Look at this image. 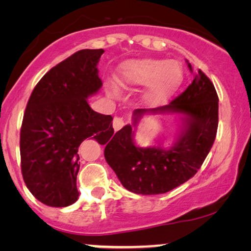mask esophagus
Instances as JSON below:
<instances>
[{
	"label": "esophagus",
	"instance_id": "34e87169",
	"mask_svg": "<svg viewBox=\"0 0 251 251\" xmlns=\"http://www.w3.org/2000/svg\"><path fill=\"white\" fill-rule=\"evenodd\" d=\"M125 125H126V122H125V119H123V118H120V116H115V118L113 119V128H114L115 131H118V130L121 129Z\"/></svg>",
	"mask_w": 251,
	"mask_h": 251
}]
</instances>
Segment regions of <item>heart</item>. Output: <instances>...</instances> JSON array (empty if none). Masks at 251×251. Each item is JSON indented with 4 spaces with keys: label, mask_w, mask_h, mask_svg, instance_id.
Segmentation results:
<instances>
[{
    "label": "heart",
    "mask_w": 251,
    "mask_h": 251,
    "mask_svg": "<svg viewBox=\"0 0 251 251\" xmlns=\"http://www.w3.org/2000/svg\"><path fill=\"white\" fill-rule=\"evenodd\" d=\"M181 81L183 70L178 61L145 58L123 64L116 84L126 90L145 85L140 100L146 106H157L174 95Z\"/></svg>",
    "instance_id": "heart-1"
}]
</instances>
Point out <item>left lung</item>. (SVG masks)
I'll use <instances>...</instances> for the list:
<instances>
[{"label":"left lung","instance_id":"left-lung-1","mask_svg":"<svg viewBox=\"0 0 251 251\" xmlns=\"http://www.w3.org/2000/svg\"><path fill=\"white\" fill-rule=\"evenodd\" d=\"M187 66L193 73L188 61ZM166 112L178 114L182 121L172 146L164 149L159 142L156 147H137L133 128L139 120L146 114ZM217 126V92L207 75L199 70L186 90L169 105L135 109L132 125L125 126L105 143L106 162L114 170L123 187L132 193H167L198 173L215 142Z\"/></svg>","mask_w":251,"mask_h":251}]
</instances>
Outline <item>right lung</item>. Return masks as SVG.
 <instances>
[{
	"label": "right lung",
	"instance_id": "right-lung-1",
	"mask_svg": "<svg viewBox=\"0 0 251 251\" xmlns=\"http://www.w3.org/2000/svg\"><path fill=\"white\" fill-rule=\"evenodd\" d=\"M102 49L80 50L51 68L30 95L20 130L24 181L49 207H67L78 198V147L84 139L107 143L113 118L95 112L88 98L102 82L97 65Z\"/></svg>",
	"mask_w": 251,
	"mask_h": 251
}]
</instances>
